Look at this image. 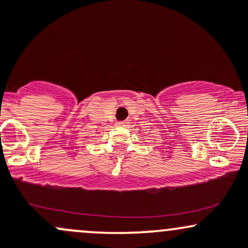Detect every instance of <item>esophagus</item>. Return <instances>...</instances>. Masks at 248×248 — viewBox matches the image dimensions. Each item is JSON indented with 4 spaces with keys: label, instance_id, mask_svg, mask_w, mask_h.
<instances>
[{
    "label": "esophagus",
    "instance_id": "34e87169",
    "mask_svg": "<svg viewBox=\"0 0 248 248\" xmlns=\"http://www.w3.org/2000/svg\"><path fill=\"white\" fill-rule=\"evenodd\" d=\"M126 123H127L126 121H125V122H117L116 125H118V126H123V125H125Z\"/></svg>",
    "mask_w": 248,
    "mask_h": 248
}]
</instances>
